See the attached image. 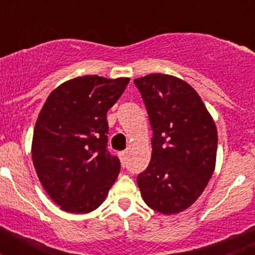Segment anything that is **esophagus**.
<instances>
[{"label": "esophagus", "instance_id": "esophagus-1", "mask_svg": "<svg viewBox=\"0 0 255 255\" xmlns=\"http://www.w3.org/2000/svg\"><path fill=\"white\" fill-rule=\"evenodd\" d=\"M119 155H120L121 163L125 164V163H126V157H128V152H125V150H124V152H120V153H119Z\"/></svg>", "mask_w": 255, "mask_h": 255}]
</instances>
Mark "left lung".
Segmentation results:
<instances>
[{"label":"left lung","instance_id":"left-lung-1","mask_svg":"<svg viewBox=\"0 0 255 255\" xmlns=\"http://www.w3.org/2000/svg\"><path fill=\"white\" fill-rule=\"evenodd\" d=\"M153 130L152 158L138 175L148 207L175 215L194 203L213 175L217 129L199 94L166 74L135 79Z\"/></svg>","mask_w":255,"mask_h":255}]
</instances>
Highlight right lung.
I'll use <instances>...</instances> for the list:
<instances>
[{"instance_id": "1", "label": "right lung", "mask_w": 255, "mask_h": 255, "mask_svg": "<svg viewBox=\"0 0 255 255\" xmlns=\"http://www.w3.org/2000/svg\"><path fill=\"white\" fill-rule=\"evenodd\" d=\"M129 82L79 76L56 88L40 110L31 158L40 184L62 211H94L116 181L120 159L107 150L106 116Z\"/></svg>"}]
</instances>
